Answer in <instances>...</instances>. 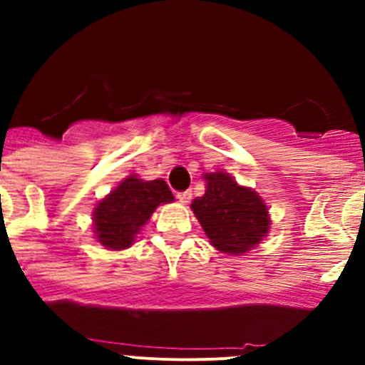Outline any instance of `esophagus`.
Returning a JSON list of instances; mask_svg holds the SVG:
<instances>
[{"mask_svg": "<svg viewBox=\"0 0 365 365\" xmlns=\"http://www.w3.org/2000/svg\"><path fill=\"white\" fill-rule=\"evenodd\" d=\"M177 199H179L182 205H186V202H190V199H192V192H190V190H186V192H179L177 193Z\"/></svg>", "mask_w": 365, "mask_h": 365, "instance_id": "1", "label": "esophagus"}]
</instances>
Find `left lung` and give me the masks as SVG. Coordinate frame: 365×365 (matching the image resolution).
I'll return each instance as SVG.
<instances>
[{
  "mask_svg": "<svg viewBox=\"0 0 365 365\" xmlns=\"http://www.w3.org/2000/svg\"><path fill=\"white\" fill-rule=\"evenodd\" d=\"M206 192L193 199L192 210L210 243L225 254L252 250L270 228L267 205L252 188L240 186L225 172L206 173Z\"/></svg>",
  "mask_w": 365,
  "mask_h": 365,
  "instance_id": "1",
  "label": "left lung"
}]
</instances>
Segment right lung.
Masks as SVG:
<instances>
[{
    "label": "right lung",
    "instance_id": "add662e5",
    "mask_svg": "<svg viewBox=\"0 0 365 365\" xmlns=\"http://www.w3.org/2000/svg\"><path fill=\"white\" fill-rule=\"evenodd\" d=\"M172 201V192L163 179L125 177L108 197L96 205L93 212L95 237L109 250L131 247L135 235L150 221L155 208Z\"/></svg>",
    "mask_w": 365,
    "mask_h": 365
}]
</instances>
